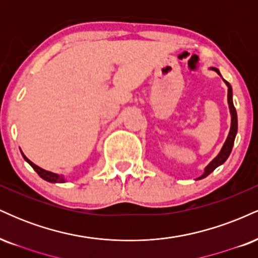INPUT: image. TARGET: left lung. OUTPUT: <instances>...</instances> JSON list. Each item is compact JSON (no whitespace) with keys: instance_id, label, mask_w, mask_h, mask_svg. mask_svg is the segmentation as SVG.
Returning a JSON list of instances; mask_svg holds the SVG:
<instances>
[{"instance_id":"obj_1","label":"left lung","mask_w":258,"mask_h":258,"mask_svg":"<svg viewBox=\"0 0 258 258\" xmlns=\"http://www.w3.org/2000/svg\"><path fill=\"white\" fill-rule=\"evenodd\" d=\"M210 69L215 70V72L221 76L220 70H218V69H216V68H210ZM223 81L228 87V104H229V111H230V130H229V133H228V137L226 139V142H224L223 147H222L221 152L218 153V155L216 156V158L212 160V161L210 162L209 165H207V166L205 167V170H204V173L201 174L200 177H198L197 179L205 178V177L209 176L210 173L214 172V171L218 166H221L222 164H224V162H226L228 156H229L230 153H232V149H233V146H234V141H235L236 132H238V116H236V110H235V108H234V104H233L232 86H230L229 82H227L226 80H223Z\"/></svg>"}]
</instances>
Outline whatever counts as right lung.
<instances>
[{"instance_id": "1", "label": "right lung", "mask_w": 258, "mask_h": 258, "mask_svg": "<svg viewBox=\"0 0 258 258\" xmlns=\"http://www.w3.org/2000/svg\"><path fill=\"white\" fill-rule=\"evenodd\" d=\"M20 152H22V150H20ZM22 155H23V158H24L25 161L28 162V164L30 165V166L34 168L35 171H36L37 174L41 177V178H43L44 180H47V182H51V183H64V182H67V179H65L64 176H61V174L53 173V172H51V171L43 170V168L38 167L37 165H35L34 162L30 161V160L26 158L24 154H23V152H22Z\"/></svg>"}]
</instances>
